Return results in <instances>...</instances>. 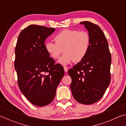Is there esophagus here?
Listing matches in <instances>:
<instances>
[{
  "label": "esophagus",
  "mask_w": 126,
  "mask_h": 126,
  "mask_svg": "<svg viewBox=\"0 0 126 126\" xmlns=\"http://www.w3.org/2000/svg\"><path fill=\"white\" fill-rule=\"evenodd\" d=\"M64 72H65V73H67V72H68V68L67 67H65V66H64Z\"/></svg>",
  "instance_id": "esophagus-1"
}]
</instances>
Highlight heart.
<instances>
[{
  "instance_id": "heart-1",
  "label": "heart",
  "mask_w": 126,
  "mask_h": 126,
  "mask_svg": "<svg viewBox=\"0 0 126 126\" xmlns=\"http://www.w3.org/2000/svg\"><path fill=\"white\" fill-rule=\"evenodd\" d=\"M54 39L55 43H46V50L51 58L57 59L63 49L64 54L58 61L62 65L68 64L73 61L78 62L82 61L90 48V35L86 31L65 29L57 34Z\"/></svg>"
}]
</instances>
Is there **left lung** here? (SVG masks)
Segmentation results:
<instances>
[{"label":"left lung","mask_w":126,"mask_h":126,"mask_svg":"<svg viewBox=\"0 0 126 126\" xmlns=\"http://www.w3.org/2000/svg\"><path fill=\"white\" fill-rule=\"evenodd\" d=\"M88 31L91 45L85 58L68 71L70 87L77 101L92 104L101 98L110 83L111 55L103 31L90 22H80Z\"/></svg>","instance_id":"left-lung-1"}]
</instances>
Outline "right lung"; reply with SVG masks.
I'll list each match as a JSON object with an SVG mask.
<instances>
[{
	"mask_svg": "<svg viewBox=\"0 0 126 126\" xmlns=\"http://www.w3.org/2000/svg\"><path fill=\"white\" fill-rule=\"evenodd\" d=\"M54 28L31 25L19 35L15 49V69L22 93L34 105L43 107L52 102L64 75L62 66L46 52L45 41Z\"/></svg>",
	"mask_w": 126,
	"mask_h": 126,
	"instance_id": "add662e5",
	"label": "right lung"
}]
</instances>
